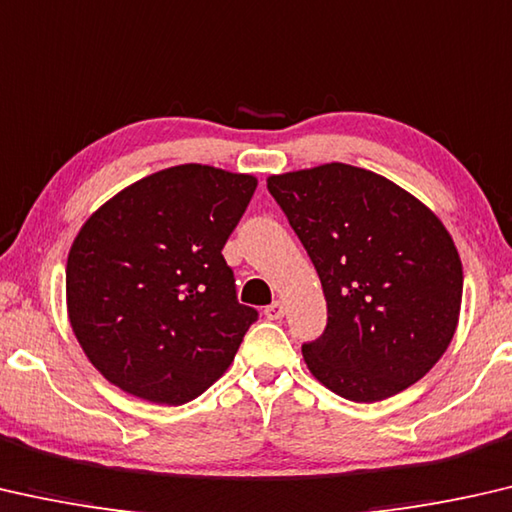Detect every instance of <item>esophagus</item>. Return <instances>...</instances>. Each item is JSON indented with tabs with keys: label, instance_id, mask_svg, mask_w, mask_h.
Here are the masks:
<instances>
[{
	"label": "esophagus",
	"instance_id": "obj_1",
	"mask_svg": "<svg viewBox=\"0 0 512 512\" xmlns=\"http://www.w3.org/2000/svg\"><path fill=\"white\" fill-rule=\"evenodd\" d=\"M283 315H286V308H283L281 301H272V304L265 308V317H267V320H281Z\"/></svg>",
	"mask_w": 512,
	"mask_h": 512
}]
</instances>
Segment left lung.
Here are the masks:
<instances>
[{
    "label": "left lung",
    "mask_w": 512,
    "mask_h": 512,
    "mask_svg": "<svg viewBox=\"0 0 512 512\" xmlns=\"http://www.w3.org/2000/svg\"><path fill=\"white\" fill-rule=\"evenodd\" d=\"M267 190L320 274L326 329L308 370L351 401L388 399L438 363L456 333L463 265L438 217L363 167L276 174Z\"/></svg>",
    "instance_id": "1"
}]
</instances>
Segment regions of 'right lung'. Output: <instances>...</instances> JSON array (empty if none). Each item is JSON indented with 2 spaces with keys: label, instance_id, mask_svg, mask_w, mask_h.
I'll return each instance as SVG.
<instances>
[{
  "label": "right lung",
  "instance_id": "obj_1",
  "mask_svg": "<svg viewBox=\"0 0 512 512\" xmlns=\"http://www.w3.org/2000/svg\"><path fill=\"white\" fill-rule=\"evenodd\" d=\"M258 181L167 167L90 215L67 256V315L104 379L181 406L220 379L258 311L238 301L222 249Z\"/></svg>",
  "mask_w": 512,
  "mask_h": 512
}]
</instances>
